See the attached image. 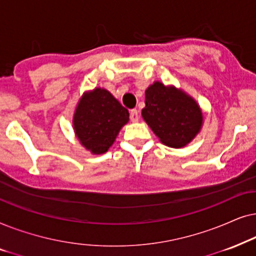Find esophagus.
Returning a JSON list of instances; mask_svg holds the SVG:
<instances>
[{
  "label": "esophagus",
  "instance_id": "esophagus-1",
  "mask_svg": "<svg viewBox=\"0 0 256 256\" xmlns=\"http://www.w3.org/2000/svg\"><path fill=\"white\" fill-rule=\"evenodd\" d=\"M130 119H131V122H138V119H139V112H138V110L137 108H132V110L130 111Z\"/></svg>",
  "mask_w": 256,
  "mask_h": 256
}]
</instances>
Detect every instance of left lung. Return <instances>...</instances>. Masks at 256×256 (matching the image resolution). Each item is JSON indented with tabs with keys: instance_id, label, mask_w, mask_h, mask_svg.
Returning <instances> with one entry per match:
<instances>
[{
	"instance_id": "8db88e82",
	"label": "left lung",
	"mask_w": 256,
	"mask_h": 256,
	"mask_svg": "<svg viewBox=\"0 0 256 256\" xmlns=\"http://www.w3.org/2000/svg\"><path fill=\"white\" fill-rule=\"evenodd\" d=\"M145 104L142 118L160 142L170 148H184L202 130V108L180 88L154 82L146 88Z\"/></svg>"
}]
</instances>
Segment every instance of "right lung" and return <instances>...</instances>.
Returning a JSON list of instances; mask_svg holds the SVG:
<instances>
[{"instance_id": "right-lung-1", "label": "right lung", "mask_w": 256, "mask_h": 256, "mask_svg": "<svg viewBox=\"0 0 256 256\" xmlns=\"http://www.w3.org/2000/svg\"><path fill=\"white\" fill-rule=\"evenodd\" d=\"M125 108L108 90L96 88L84 92L74 114V130L78 140L92 154L110 148L120 128L128 122Z\"/></svg>"}]
</instances>
